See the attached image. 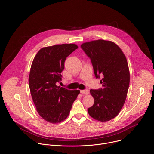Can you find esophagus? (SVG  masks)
Listing matches in <instances>:
<instances>
[{
  "label": "esophagus",
  "instance_id": "obj_1",
  "mask_svg": "<svg viewBox=\"0 0 154 154\" xmlns=\"http://www.w3.org/2000/svg\"><path fill=\"white\" fill-rule=\"evenodd\" d=\"M80 93L82 94H88L89 93V90H83L80 91Z\"/></svg>",
  "mask_w": 154,
  "mask_h": 154
}]
</instances>
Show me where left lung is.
Here are the masks:
<instances>
[{"instance_id":"left-lung-1","label":"left lung","mask_w":154,"mask_h":154,"mask_svg":"<svg viewBox=\"0 0 154 154\" xmlns=\"http://www.w3.org/2000/svg\"><path fill=\"white\" fill-rule=\"evenodd\" d=\"M81 48L91 59L96 78H103V88L90 90L94 102L88 109L89 115L100 122L115 118L127 98L130 74L127 60L114 42L102 39L83 43Z\"/></svg>"}]
</instances>
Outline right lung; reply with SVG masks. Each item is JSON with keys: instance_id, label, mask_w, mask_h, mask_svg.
<instances>
[{"instance_id": "obj_1", "label": "right lung", "mask_w": 154, "mask_h": 154, "mask_svg": "<svg viewBox=\"0 0 154 154\" xmlns=\"http://www.w3.org/2000/svg\"><path fill=\"white\" fill-rule=\"evenodd\" d=\"M78 46L74 44H58L42 48L31 64L29 86L36 110L40 117L51 123L64 121L69 116L80 90H69L57 82L68 56Z\"/></svg>"}]
</instances>
